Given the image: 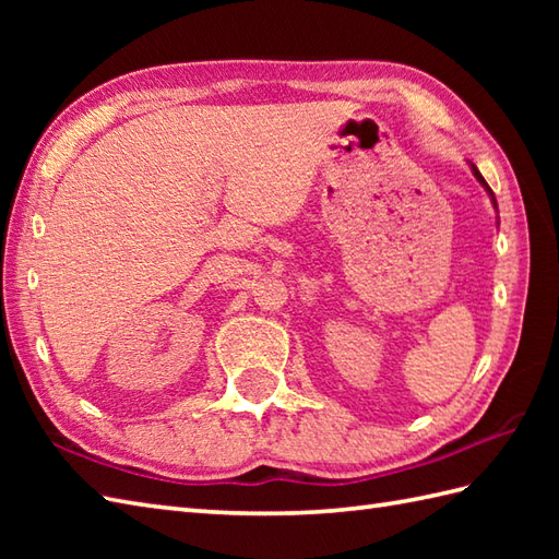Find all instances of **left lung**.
Wrapping results in <instances>:
<instances>
[{"mask_svg":"<svg viewBox=\"0 0 559 559\" xmlns=\"http://www.w3.org/2000/svg\"><path fill=\"white\" fill-rule=\"evenodd\" d=\"M473 175H476V177H478V182H480V185H483L485 189H488V192H490V197H492V189L488 187V182H485V180H483V175L478 173V168H473ZM492 201H495V197H492ZM495 209H497V201H495Z\"/></svg>","mask_w":559,"mask_h":559,"instance_id":"8db88e82","label":"left lung"}]
</instances>
